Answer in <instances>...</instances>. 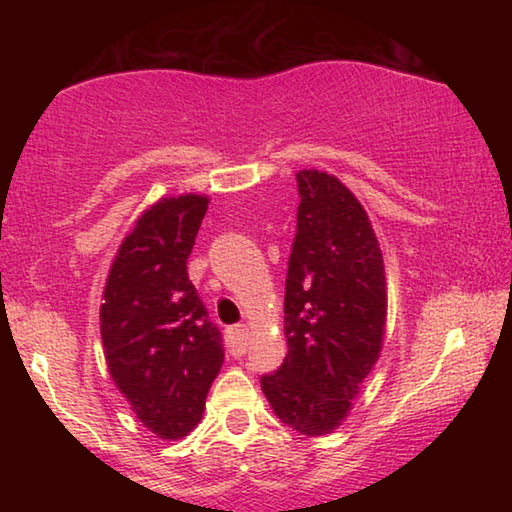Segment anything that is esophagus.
<instances>
[{"label":"esophagus","instance_id":"34e87169","mask_svg":"<svg viewBox=\"0 0 512 512\" xmlns=\"http://www.w3.org/2000/svg\"><path fill=\"white\" fill-rule=\"evenodd\" d=\"M225 339H228L230 352L235 354V357H241V354L246 352V345H248V329H246V325L230 327L228 332H225Z\"/></svg>","mask_w":512,"mask_h":512}]
</instances>
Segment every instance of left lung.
<instances>
[{
	"label": "left lung",
	"mask_w": 512,
	"mask_h": 512,
	"mask_svg": "<svg viewBox=\"0 0 512 512\" xmlns=\"http://www.w3.org/2000/svg\"><path fill=\"white\" fill-rule=\"evenodd\" d=\"M280 370L262 377L273 413L300 436L334 433L384 348V257L368 212L339 178L302 169Z\"/></svg>",
	"instance_id": "left-lung-1"
}]
</instances>
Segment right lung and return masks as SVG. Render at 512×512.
I'll return each mask as SVG.
<instances>
[{
  "mask_svg": "<svg viewBox=\"0 0 512 512\" xmlns=\"http://www.w3.org/2000/svg\"><path fill=\"white\" fill-rule=\"evenodd\" d=\"M210 205L205 194L162 196L140 214L112 259L99 309L103 357L135 418L162 440L203 420L223 366L187 257Z\"/></svg>",
  "mask_w": 512,
  "mask_h": 512,
  "instance_id": "add662e5",
  "label": "right lung"
}]
</instances>
